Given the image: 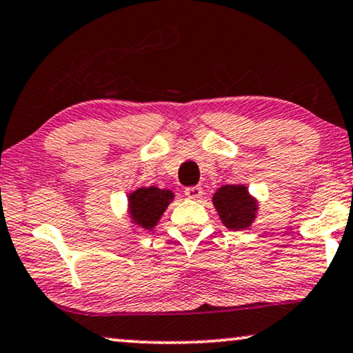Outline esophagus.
Here are the masks:
<instances>
[{
    "mask_svg": "<svg viewBox=\"0 0 353 353\" xmlns=\"http://www.w3.org/2000/svg\"><path fill=\"white\" fill-rule=\"evenodd\" d=\"M183 195H185L187 198H190V200H196V198H200L203 195V188L200 185L187 187L185 192H183Z\"/></svg>",
    "mask_w": 353,
    "mask_h": 353,
    "instance_id": "obj_1",
    "label": "esophagus"
}]
</instances>
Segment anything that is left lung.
<instances>
[{
  "mask_svg": "<svg viewBox=\"0 0 353 353\" xmlns=\"http://www.w3.org/2000/svg\"><path fill=\"white\" fill-rule=\"evenodd\" d=\"M217 214L222 224L230 230H243L251 227L257 214V200L251 196L246 185H222L212 196Z\"/></svg>",
  "mask_w": 353,
  "mask_h": 353,
  "instance_id": "8db88e82",
  "label": "left lung"
}]
</instances>
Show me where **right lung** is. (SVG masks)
Instances as JSON below:
<instances>
[{
  "label": "right lung",
  "mask_w": 353,
  "mask_h": 353,
  "mask_svg": "<svg viewBox=\"0 0 353 353\" xmlns=\"http://www.w3.org/2000/svg\"><path fill=\"white\" fill-rule=\"evenodd\" d=\"M172 200L174 193L166 188L153 185L136 188L128 195L129 219L143 230H153Z\"/></svg>",
  "instance_id": "add662e5"
}]
</instances>
